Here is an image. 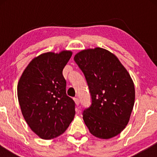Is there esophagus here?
I'll return each instance as SVG.
<instances>
[{"mask_svg":"<svg viewBox=\"0 0 157 157\" xmlns=\"http://www.w3.org/2000/svg\"><path fill=\"white\" fill-rule=\"evenodd\" d=\"M74 101H75V103H76V104L77 105V106H78L79 102H80V101H79L78 98H74Z\"/></svg>","mask_w":157,"mask_h":157,"instance_id":"1","label":"esophagus"}]
</instances>
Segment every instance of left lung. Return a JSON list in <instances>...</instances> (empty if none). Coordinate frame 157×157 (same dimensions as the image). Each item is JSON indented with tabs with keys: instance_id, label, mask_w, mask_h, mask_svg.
Wrapping results in <instances>:
<instances>
[{
	"instance_id": "left-lung-1",
	"label": "left lung",
	"mask_w": 157,
	"mask_h": 157,
	"mask_svg": "<svg viewBox=\"0 0 157 157\" xmlns=\"http://www.w3.org/2000/svg\"><path fill=\"white\" fill-rule=\"evenodd\" d=\"M74 61L86 79L91 105L83 119L94 136L108 139L119 134L127 125L135 100L132 78L119 59L96 47L77 53Z\"/></svg>"
}]
</instances>
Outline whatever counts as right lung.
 Here are the masks:
<instances>
[{
    "instance_id": "add662e5",
    "label": "right lung",
    "mask_w": 157,
    "mask_h": 157,
    "mask_svg": "<svg viewBox=\"0 0 157 157\" xmlns=\"http://www.w3.org/2000/svg\"><path fill=\"white\" fill-rule=\"evenodd\" d=\"M71 51L47 52L35 57L23 71L17 93L21 110L31 129L43 139L56 138L75 116V103L66 95L63 69Z\"/></svg>"
}]
</instances>
